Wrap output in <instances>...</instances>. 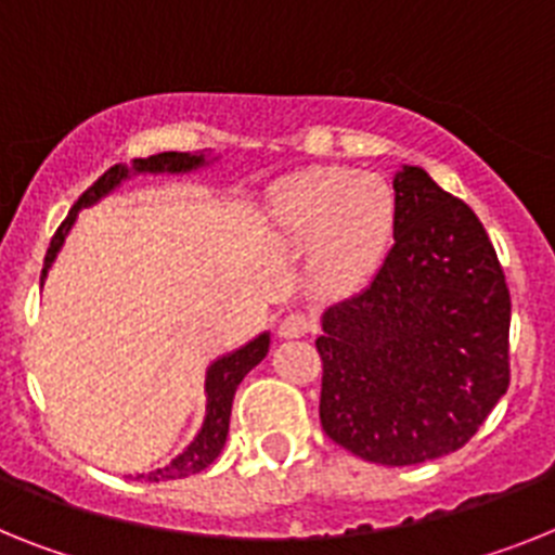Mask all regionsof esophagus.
<instances>
[{"mask_svg": "<svg viewBox=\"0 0 555 555\" xmlns=\"http://www.w3.org/2000/svg\"><path fill=\"white\" fill-rule=\"evenodd\" d=\"M313 319H307L305 313H291L279 321V338H301L313 333Z\"/></svg>", "mask_w": 555, "mask_h": 555, "instance_id": "esophagus-1", "label": "esophagus"}]
</instances>
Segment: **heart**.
<instances>
[{
	"instance_id": "b5f03b06",
	"label": "heart",
	"mask_w": 555,
	"mask_h": 555,
	"mask_svg": "<svg viewBox=\"0 0 555 555\" xmlns=\"http://www.w3.org/2000/svg\"><path fill=\"white\" fill-rule=\"evenodd\" d=\"M395 231V194L375 175L313 169L273 194V236L310 255L315 285L344 296L370 282Z\"/></svg>"
}]
</instances>
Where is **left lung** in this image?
Instances as JSON below:
<instances>
[{
    "label": "left lung",
    "instance_id": "left-lung-1",
    "mask_svg": "<svg viewBox=\"0 0 555 555\" xmlns=\"http://www.w3.org/2000/svg\"><path fill=\"white\" fill-rule=\"evenodd\" d=\"M395 242L366 291L321 315L319 417L380 465L463 449L507 392L511 293L477 214L421 169L392 180Z\"/></svg>",
    "mask_w": 555,
    "mask_h": 555
}]
</instances>
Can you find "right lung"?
Returning a JSON list of instances; mask_svg holds the SVG:
<instances>
[{
	"label": "right lung",
	"mask_w": 555,
	"mask_h": 555,
	"mask_svg": "<svg viewBox=\"0 0 555 555\" xmlns=\"http://www.w3.org/2000/svg\"><path fill=\"white\" fill-rule=\"evenodd\" d=\"M217 157H211V152H160V155L152 157H134L132 166H112L109 171L98 177L90 189L83 191L78 203L69 208L67 220L59 225L53 242H50L48 256H44V270H41V285L48 279L50 268H53L55 256L64 248L67 234L73 231L78 220V211L81 208L95 206L98 199H104L106 194L118 189L124 180H129L132 175H189V171H197L208 163H214ZM270 347V333H259L254 341L242 344L240 349L220 356L206 370V417H203V426L194 435L189 446H185L180 454H177L171 463H166L163 468H155L149 474H138V479H146V482H166V479H180L189 477V474H197L203 468L220 457L222 446H225L228 437V423H231V403H234L236 386L242 384V378L254 370L264 356H268Z\"/></svg>",
	"instance_id": "add662e5"
}]
</instances>
